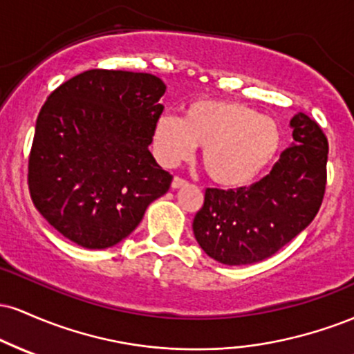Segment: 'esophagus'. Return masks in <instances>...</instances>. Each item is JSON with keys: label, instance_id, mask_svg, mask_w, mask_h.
I'll list each match as a JSON object with an SVG mask.
<instances>
[{"label": "esophagus", "instance_id": "esophagus-1", "mask_svg": "<svg viewBox=\"0 0 354 354\" xmlns=\"http://www.w3.org/2000/svg\"><path fill=\"white\" fill-rule=\"evenodd\" d=\"M186 185H188V183H186L185 180H181V178H178V176H174L173 181H171V188L173 189H180V188H183V186H186Z\"/></svg>", "mask_w": 354, "mask_h": 354}]
</instances>
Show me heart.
I'll return each instance as SVG.
<instances>
[{
  "mask_svg": "<svg viewBox=\"0 0 354 354\" xmlns=\"http://www.w3.org/2000/svg\"><path fill=\"white\" fill-rule=\"evenodd\" d=\"M153 153L173 168L201 146V165L214 185L241 188L261 176L281 148L273 118L236 101L196 100L185 116L163 115L153 128Z\"/></svg>",
  "mask_w": 354,
  "mask_h": 354,
  "instance_id": "1",
  "label": "heart"
}]
</instances>
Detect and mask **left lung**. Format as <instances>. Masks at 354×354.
Returning <instances> with one entry per match:
<instances>
[{
  "instance_id": "left-lung-1",
  "label": "left lung",
  "mask_w": 354,
  "mask_h": 354,
  "mask_svg": "<svg viewBox=\"0 0 354 354\" xmlns=\"http://www.w3.org/2000/svg\"><path fill=\"white\" fill-rule=\"evenodd\" d=\"M293 143L270 174L238 189L208 188L193 221L198 245L214 261L253 265L310 226L326 186L328 140L304 113L291 118Z\"/></svg>"
}]
</instances>
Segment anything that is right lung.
Instances as JSON below:
<instances>
[{"mask_svg":"<svg viewBox=\"0 0 354 354\" xmlns=\"http://www.w3.org/2000/svg\"><path fill=\"white\" fill-rule=\"evenodd\" d=\"M166 84L148 73L89 70L48 96L36 120L28 185L64 238L106 250L128 238L173 176L149 151Z\"/></svg>","mask_w":354,"mask_h":354,"instance_id":"1","label":"right lung"}]
</instances>
